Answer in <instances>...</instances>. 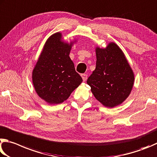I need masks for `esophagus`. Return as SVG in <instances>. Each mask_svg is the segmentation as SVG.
<instances>
[{
  "label": "esophagus",
  "instance_id": "34e87169",
  "mask_svg": "<svg viewBox=\"0 0 157 157\" xmlns=\"http://www.w3.org/2000/svg\"><path fill=\"white\" fill-rule=\"evenodd\" d=\"M81 76V77H82V78H83V81H86V79H87V74H82Z\"/></svg>",
  "mask_w": 157,
  "mask_h": 157
}]
</instances>
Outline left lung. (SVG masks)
Instances as JSON below:
<instances>
[{
    "mask_svg": "<svg viewBox=\"0 0 157 157\" xmlns=\"http://www.w3.org/2000/svg\"><path fill=\"white\" fill-rule=\"evenodd\" d=\"M96 69L87 78L94 97L108 108L120 105L130 95L134 76L121 49L110 43L96 48Z\"/></svg>",
    "mask_w": 157,
    "mask_h": 157,
    "instance_id": "left-lung-1",
    "label": "left lung"
}]
</instances>
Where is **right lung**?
I'll list each match as a JSON object with an SVG mask.
<instances>
[{
  "instance_id": "obj_1",
  "label": "right lung",
  "mask_w": 157,
  "mask_h": 157,
  "mask_svg": "<svg viewBox=\"0 0 157 157\" xmlns=\"http://www.w3.org/2000/svg\"><path fill=\"white\" fill-rule=\"evenodd\" d=\"M61 36L57 32L48 38L32 72L36 92L49 104L67 100L83 81L69 56L72 43L63 42Z\"/></svg>"
}]
</instances>
